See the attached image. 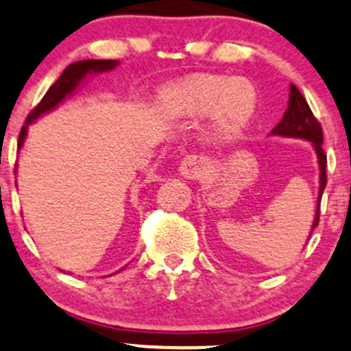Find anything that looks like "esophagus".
<instances>
[{"label": "esophagus", "mask_w": 351, "mask_h": 351, "mask_svg": "<svg viewBox=\"0 0 351 351\" xmlns=\"http://www.w3.org/2000/svg\"><path fill=\"white\" fill-rule=\"evenodd\" d=\"M206 168H208V157L204 156H186L180 165V173L185 178H199L204 175Z\"/></svg>", "instance_id": "obj_1"}]
</instances>
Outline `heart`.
I'll list each match as a JSON object with an SVG mask.
<instances>
[{
  "label": "heart",
  "mask_w": 351,
  "mask_h": 351,
  "mask_svg": "<svg viewBox=\"0 0 351 351\" xmlns=\"http://www.w3.org/2000/svg\"><path fill=\"white\" fill-rule=\"evenodd\" d=\"M166 104L176 114L204 117L213 114L220 138H232L247 126L256 109V88L245 77L199 76L173 88Z\"/></svg>",
  "instance_id": "obj_1"
}]
</instances>
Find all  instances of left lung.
Instances as JSON below:
<instances>
[{
	"label": "left lung",
	"mask_w": 351,
	"mask_h": 351,
	"mask_svg": "<svg viewBox=\"0 0 351 351\" xmlns=\"http://www.w3.org/2000/svg\"><path fill=\"white\" fill-rule=\"evenodd\" d=\"M271 135L277 136H289V138H303L313 143L317 152V159H319L320 166V191H319V204H317L315 221H313V228L319 225L320 218V199H322V192L326 189L327 176H326V166H327V156L322 149L324 135L322 126L313 116L312 109L306 104L301 91L298 90L294 84L289 86V106H287L286 112H284L282 121L271 130Z\"/></svg>",
	"instance_id": "1"
}]
</instances>
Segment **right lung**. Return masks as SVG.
Listing matches in <instances>:
<instances>
[{
    "instance_id": "1",
    "label": "right lung",
    "mask_w": 351,
    "mask_h": 351,
    "mask_svg": "<svg viewBox=\"0 0 351 351\" xmlns=\"http://www.w3.org/2000/svg\"><path fill=\"white\" fill-rule=\"evenodd\" d=\"M117 64H119L117 60H81L69 65V67L62 72V76L51 84L50 90L45 93V97L41 98V101H39L38 106L29 112L25 124L21 130V135H19V147H22V143H24L25 133H27V124H31L32 121L38 119L41 114L55 109L67 95H71L72 91L80 86V83L86 77V74H91V72L112 71Z\"/></svg>"
}]
</instances>
